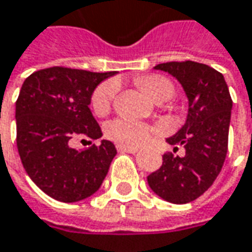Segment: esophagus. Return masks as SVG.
I'll list each match as a JSON object with an SVG mask.
<instances>
[{"instance_id": "1", "label": "esophagus", "mask_w": 252, "mask_h": 252, "mask_svg": "<svg viewBox=\"0 0 252 252\" xmlns=\"http://www.w3.org/2000/svg\"><path fill=\"white\" fill-rule=\"evenodd\" d=\"M117 150H118L120 153H129V154H135V153H138V148L126 147V145H117Z\"/></svg>"}]
</instances>
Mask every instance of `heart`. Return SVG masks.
Returning a JSON list of instances; mask_svg holds the SVG:
<instances>
[{"label":"heart","instance_id":"b5f03b06","mask_svg":"<svg viewBox=\"0 0 252 252\" xmlns=\"http://www.w3.org/2000/svg\"><path fill=\"white\" fill-rule=\"evenodd\" d=\"M141 88L153 96L158 102L167 101L175 93V87L171 80L161 75H148L140 81ZM117 93V85L114 81H105L99 84L91 96V108L96 115H105L111 110L112 101ZM108 135L112 140L128 145V147H138L145 144L154 132V128L140 121L118 118L111 121L107 126Z\"/></svg>","mask_w":252,"mask_h":252}]
</instances>
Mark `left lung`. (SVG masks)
Wrapping results in <instances>:
<instances>
[{
  "label": "left lung",
  "instance_id": "8db88e82",
  "mask_svg": "<svg viewBox=\"0 0 252 252\" xmlns=\"http://www.w3.org/2000/svg\"><path fill=\"white\" fill-rule=\"evenodd\" d=\"M175 77L188 96V115L183 128L167 138L184 147V156L165 153L162 165L147 177L150 188L162 200L187 204L197 200L215 181L228 150L232 99L224 75L195 61H172L156 65Z\"/></svg>",
  "mask_w": 252,
  "mask_h": 252
}]
</instances>
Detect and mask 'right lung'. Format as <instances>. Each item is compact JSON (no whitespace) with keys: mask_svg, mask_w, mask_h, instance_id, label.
<instances>
[{"mask_svg":"<svg viewBox=\"0 0 252 252\" xmlns=\"http://www.w3.org/2000/svg\"><path fill=\"white\" fill-rule=\"evenodd\" d=\"M114 74L51 67L24 81L15 102L18 154L30 178L54 200L88 198L110 170L117 154L111 141L84 151L71 148L69 141L102 137L88 105L96 85Z\"/></svg>","mask_w":252,"mask_h":252,"instance_id":"obj_1","label":"right lung"}]
</instances>
